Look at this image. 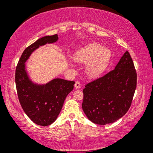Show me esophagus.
Returning <instances> with one entry per match:
<instances>
[{"mask_svg":"<svg viewBox=\"0 0 153 153\" xmlns=\"http://www.w3.org/2000/svg\"><path fill=\"white\" fill-rule=\"evenodd\" d=\"M74 86H75V88H77V89L80 88L81 86V85L80 82H79V81H76V82H75Z\"/></svg>","mask_w":153,"mask_h":153,"instance_id":"esophagus-1","label":"esophagus"}]
</instances>
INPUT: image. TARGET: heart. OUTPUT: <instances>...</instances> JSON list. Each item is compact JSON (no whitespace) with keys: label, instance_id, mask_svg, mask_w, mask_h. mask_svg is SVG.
<instances>
[{"label":"heart","instance_id":"b5f03b06","mask_svg":"<svg viewBox=\"0 0 153 153\" xmlns=\"http://www.w3.org/2000/svg\"><path fill=\"white\" fill-rule=\"evenodd\" d=\"M111 58V52L99 43L94 42L79 50L74 60L81 63H88L86 74L90 77H96L106 70Z\"/></svg>","mask_w":153,"mask_h":153}]
</instances>
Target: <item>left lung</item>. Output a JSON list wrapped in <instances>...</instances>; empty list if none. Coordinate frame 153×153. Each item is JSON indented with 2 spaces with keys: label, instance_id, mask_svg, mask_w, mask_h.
<instances>
[{
  "label": "left lung",
  "instance_id": "left-lung-1",
  "mask_svg": "<svg viewBox=\"0 0 153 153\" xmlns=\"http://www.w3.org/2000/svg\"><path fill=\"white\" fill-rule=\"evenodd\" d=\"M137 79L127 51L114 70L85 85L82 108L88 118L95 124L106 125L122 118L131 104Z\"/></svg>",
  "mask_w": 153,
  "mask_h": 153
}]
</instances>
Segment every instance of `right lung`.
Returning a JSON list of instances; mask_svg holds the SVG:
<instances>
[{
  "instance_id": "obj_1",
  "label": "right lung",
  "mask_w": 153,
  "mask_h": 153,
  "mask_svg": "<svg viewBox=\"0 0 153 153\" xmlns=\"http://www.w3.org/2000/svg\"><path fill=\"white\" fill-rule=\"evenodd\" d=\"M58 35H48L37 39L23 52L15 71V83L21 106L35 124L48 126L56 120L64 101L74 88L75 82L55 79L45 85H37L28 78L25 62L35 49L58 40Z\"/></svg>"
}]
</instances>
